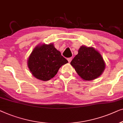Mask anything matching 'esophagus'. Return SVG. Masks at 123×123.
I'll list each match as a JSON object with an SVG mask.
<instances>
[{
    "instance_id": "1",
    "label": "esophagus",
    "mask_w": 123,
    "mask_h": 123,
    "mask_svg": "<svg viewBox=\"0 0 123 123\" xmlns=\"http://www.w3.org/2000/svg\"><path fill=\"white\" fill-rule=\"evenodd\" d=\"M72 59V57H70V58H67V60H68V62H71V60Z\"/></svg>"
}]
</instances>
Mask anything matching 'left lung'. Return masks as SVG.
Masks as SVG:
<instances>
[{
    "label": "left lung",
    "mask_w": 123,
    "mask_h": 123,
    "mask_svg": "<svg viewBox=\"0 0 123 123\" xmlns=\"http://www.w3.org/2000/svg\"><path fill=\"white\" fill-rule=\"evenodd\" d=\"M77 74L82 79L90 81L98 78L104 70L105 65L99 52L94 48L81 46L71 62Z\"/></svg>",
    "instance_id": "8db88e82"
}]
</instances>
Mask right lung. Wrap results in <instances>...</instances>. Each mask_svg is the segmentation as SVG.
<instances>
[{"instance_id":"1","label":"right lung","mask_w":123,"mask_h":123,"mask_svg":"<svg viewBox=\"0 0 123 123\" xmlns=\"http://www.w3.org/2000/svg\"><path fill=\"white\" fill-rule=\"evenodd\" d=\"M67 62L53 44H43L36 47L32 52L28 60V66L34 77L47 81L53 78L60 67Z\"/></svg>"}]
</instances>
